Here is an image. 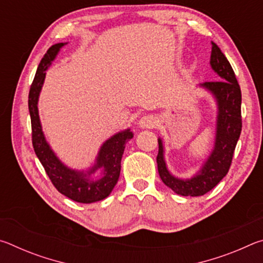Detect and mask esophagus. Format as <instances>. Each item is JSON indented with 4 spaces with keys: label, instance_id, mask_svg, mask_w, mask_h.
<instances>
[{
    "label": "esophagus",
    "instance_id": "1",
    "mask_svg": "<svg viewBox=\"0 0 263 263\" xmlns=\"http://www.w3.org/2000/svg\"><path fill=\"white\" fill-rule=\"evenodd\" d=\"M139 126L141 128H152L155 126V118L152 115L144 116V117L140 118L139 121Z\"/></svg>",
    "mask_w": 263,
    "mask_h": 263
}]
</instances>
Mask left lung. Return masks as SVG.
Instances as JSON below:
<instances>
[{
	"label": "left lung",
	"instance_id": "obj_1",
	"mask_svg": "<svg viewBox=\"0 0 263 263\" xmlns=\"http://www.w3.org/2000/svg\"><path fill=\"white\" fill-rule=\"evenodd\" d=\"M210 65L220 79L218 81L204 82L201 87L210 91L217 101L216 139L215 147L201 171L189 180L173 176L164 162L162 141L158 139L159 175L164 184L181 196H202L219 183L222 177L228 174L235 146L241 133V90L232 66L215 43H212Z\"/></svg>",
	"mask_w": 263,
	"mask_h": 263
}]
</instances>
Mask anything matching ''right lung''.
<instances>
[{
	"mask_svg": "<svg viewBox=\"0 0 263 263\" xmlns=\"http://www.w3.org/2000/svg\"><path fill=\"white\" fill-rule=\"evenodd\" d=\"M64 45V43H58L48 48L38 66L37 73L31 84L29 92V111L31 127H32V145L35 155L59 193L75 202L86 204L94 203L108 197L117 183L119 174H121V160L124 148L127 140L133 137V133L130 130H125L106 140L102 145L96 163L86 173L66 167L57 158L50 145L47 144L42 130L38 115V97L41 94L44 80H45V70ZM100 167L104 169L102 176L99 180H91L90 175Z\"/></svg>",
	"mask_w": 263,
	"mask_h": 263,
	"instance_id": "add662e5",
	"label": "right lung"
}]
</instances>
